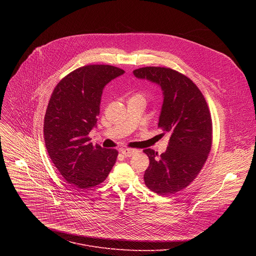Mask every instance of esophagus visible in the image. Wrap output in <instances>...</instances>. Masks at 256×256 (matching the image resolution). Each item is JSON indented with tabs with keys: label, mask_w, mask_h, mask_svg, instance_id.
<instances>
[{
	"label": "esophagus",
	"mask_w": 256,
	"mask_h": 256,
	"mask_svg": "<svg viewBox=\"0 0 256 256\" xmlns=\"http://www.w3.org/2000/svg\"><path fill=\"white\" fill-rule=\"evenodd\" d=\"M120 152H122V154L124 156H126V157H130V156H132L136 151L134 150V149H122Z\"/></svg>",
	"instance_id": "1"
}]
</instances>
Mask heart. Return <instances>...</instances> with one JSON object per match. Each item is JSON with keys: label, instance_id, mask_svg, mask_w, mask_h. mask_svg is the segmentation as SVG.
<instances>
[{"label": "heart", "instance_id": "heart-1", "mask_svg": "<svg viewBox=\"0 0 256 256\" xmlns=\"http://www.w3.org/2000/svg\"><path fill=\"white\" fill-rule=\"evenodd\" d=\"M136 96H140V95H136Z\"/></svg>", "mask_w": 256, "mask_h": 256}]
</instances>
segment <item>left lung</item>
I'll return each instance as SVG.
<instances>
[{
    "mask_svg": "<svg viewBox=\"0 0 256 256\" xmlns=\"http://www.w3.org/2000/svg\"><path fill=\"white\" fill-rule=\"evenodd\" d=\"M132 72L161 88L158 126L170 134L168 147L160 156L152 149L144 150L150 160L144 184L158 194H173L194 181L208 156L212 132L208 107L196 85L172 68L146 66Z\"/></svg>",
    "mask_w": 256,
    "mask_h": 256,
    "instance_id": "obj_1",
    "label": "left lung"
}]
</instances>
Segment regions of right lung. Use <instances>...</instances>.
<instances>
[{
	"instance_id": "right-lung-1",
	"label": "right lung",
	"mask_w": 256,
	"mask_h": 256,
	"mask_svg": "<svg viewBox=\"0 0 256 256\" xmlns=\"http://www.w3.org/2000/svg\"><path fill=\"white\" fill-rule=\"evenodd\" d=\"M122 74L108 64L79 68L60 81L50 99L44 124L48 153L68 184L80 190L100 184L116 164L118 151L93 147L88 134L96 128L104 87Z\"/></svg>"
}]
</instances>
